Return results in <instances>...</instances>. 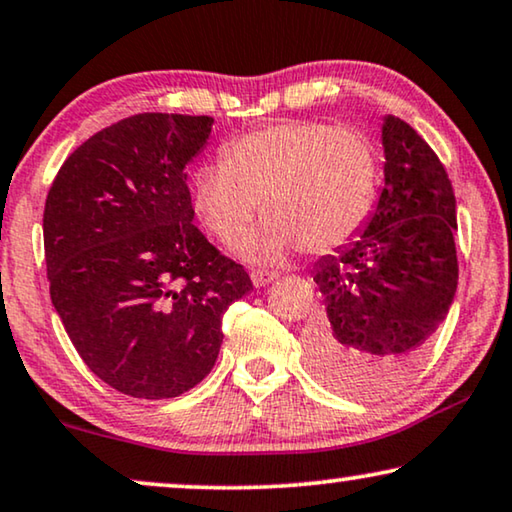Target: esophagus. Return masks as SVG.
I'll use <instances>...</instances> for the list:
<instances>
[{
  "instance_id": "1",
  "label": "esophagus",
  "mask_w": 512,
  "mask_h": 512,
  "mask_svg": "<svg viewBox=\"0 0 512 512\" xmlns=\"http://www.w3.org/2000/svg\"><path fill=\"white\" fill-rule=\"evenodd\" d=\"M250 278H253L255 287H264V285L273 283V280H276L278 276H276V273H271V271H253V273H250Z\"/></svg>"
}]
</instances>
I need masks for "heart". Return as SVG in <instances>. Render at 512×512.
<instances>
[{"instance_id":"1","label":"heart","mask_w":512,"mask_h":512,"mask_svg":"<svg viewBox=\"0 0 512 512\" xmlns=\"http://www.w3.org/2000/svg\"><path fill=\"white\" fill-rule=\"evenodd\" d=\"M378 157L355 129L290 120L255 129L227 143L222 164L192 174V208L222 246H234L257 206L269 218L241 253L253 262H278L301 246L327 253L364 225L376 197Z\"/></svg>"}]
</instances>
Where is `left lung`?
<instances>
[{
  "instance_id": "8db88e82",
  "label": "left lung",
  "mask_w": 512,
  "mask_h": 512,
  "mask_svg": "<svg viewBox=\"0 0 512 512\" xmlns=\"http://www.w3.org/2000/svg\"><path fill=\"white\" fill-rule=\"evenodd\" d=\"M385 185L357 239L318 259L325 313L308 331V364L357 399L413 376L457 292V201L429 143L394 115L383 120Z\"/></svg>"
}]
</instances>
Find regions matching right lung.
<instances>
[{"instance_id":"add662e5","label":"right lung","mask_w":512,"mask_h":512,"mask_svg":"<svg viewBox=\"0 0 512 512\" xmlns=\"http://www.w3.org/2000/svg\"><path fill=\"white\" fill-rule=\"evenodd\" d=\"M208 115L139 113L90 136L43 211L50 299L88 369L136 399L178 397L211 373L222 315L253 290L192 225L187 164Z\"/></svg>"}]
</instances>
